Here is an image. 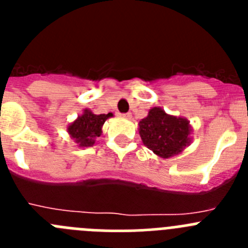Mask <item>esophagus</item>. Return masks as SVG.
I'll return each instance as SVG.
<instances>
[{
  "mask_svg": "<svg viewBox=\"0 0 248 248\" xmlns=\"http://www.w3.org/2000/svg\"><path fill=\"white\" fill-rule=\"evenodd\" d=\"M123 117L126 118V119H130V118H131V113H125V114H123Z\"/></svg>",
  "mask_w": 248,
  "mask_h": 248,
  "instance_id": "1",
  "label": "esophagus"
}]
</instances>
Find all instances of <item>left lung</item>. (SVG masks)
I'll return each instance as SVG.
<instances>
[{
    "label": "left lung",
    "instance_id": "1",
    "mask_svg": "<svg viewBox=\"0 0 248 248\" xmlns=\"http://www.w3.org/2000/svg\"><path fill=\"white\" fill-rule=\"evenodd\" d=\"M138 125L144 145L163 159L181 154L191 144L192 126L189 120L168 114L160 107L151 108Z\"/></svg>",
    "mask_w": 248,
    "mask_h": 248
}]
</instances>
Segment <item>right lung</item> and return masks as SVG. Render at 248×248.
I'll use <instances>...</instances> for the list:
<instances>
[{
  "label": "right lung",
  "mask_w": 248,
  "mask_h": 248,
  "mask_svg": "<svg viewBox=\"0 0 248 248\" xmlns=\"http://www.w3.org/2000/svg\"><path fill=\"white\" fill-rule=\"evenodd\" d=\"M113 117V114H94L91 109L85 108L76 120L67 126V131L71 139L79 148L93 146L95 139L102 135V128L105 120Z\"/></svg>",
  "instance_id": "obj_1"
}]
</instances>
